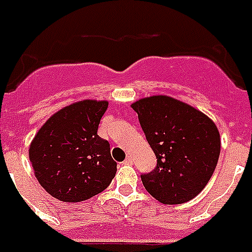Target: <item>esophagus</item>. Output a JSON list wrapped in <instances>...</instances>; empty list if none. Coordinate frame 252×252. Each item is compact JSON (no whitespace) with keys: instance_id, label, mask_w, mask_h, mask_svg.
Instances as JSON below:
<instances>
[{"instance_id":"esophagus-1","label":"esophagus","mask_w":252,"mask_h":252,"mask_svg":"<svg viewBox=\"0 0 252 252\" xmlns=\"http://www.w3.org/2000/svg\"><path fill=\"white\" fill-rule=\"evenodd\" d=\"M124 162L126 165H132V164H134V158H132L131 156H127V158H126V160H125Z\"/></svg>"}]
</instances>
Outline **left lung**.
<instances>
[{
  "label": "left lung",
  "instance_id": "8db88e82",
  "mask_svg": "<svg viewBox=\"0 0 252 252\" xmlns=\"http://www.w3.org/2000/svg\"><path fill=\"white\" fill-rule=\"evenodd\" d=\"M158 165L140 176L146 190L164 204L194 199L211 180L220 156V134L198 109L169 96L140 98L131 105Z\"/></svg>",
  "mask_w": 252,
  "mask_h": 252
}]
</instances>
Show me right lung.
<instances>
[{
	"instance_id": "1",
	"label": "right lung",
	"mask_w": 252,
	"mask_h": 252,
	"mask_svg": "<svg viewBox=\"0 0 252 252\" xmlns=\"http://www.w3.org/2000/svg\"><path fill=\"white\" fill-rule=\"evenodd\" d=\"M108 101L83 100L58 110L30 146L39 183L61 202H83L101 192L116 176L109 142L97 135Z\"/></svg>"
}]
</instances>
